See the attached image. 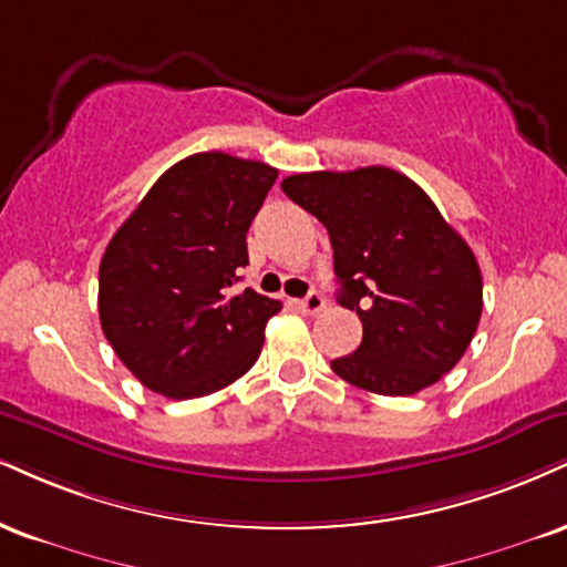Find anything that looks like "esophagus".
I'll return each mask as SVG.
<instances>
[{
	"mask_svg": "<svg viewBox=\"0 0 567 567\" xmlns=\"http://www.w3.org/2000/svg\"><path fill=\"white\" fill-rule=\"evenodd\" d=\"M298 309H301L303 313H319V311H324L327 309V301L322 296H319V292H309V296L306 298H301V301H298Z\"/></svg>",
	"mask_w": 567,
	"mask_h": 567,
	"instance_id": "esophagus-1",
	"label": "esophagus"
}]
</instances>
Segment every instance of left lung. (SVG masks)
<instances>
[{
	"instance_id": "left-lung-1",
	"label": "left lung",
	"mask_w": 567,
	"mask_h": 567,
	"mask_svg": "<svg viewBox=\"0 0 567 567\" xmlns=\"http://www.w3.org/2000/svg\"><path fill=\"white\" fill-rule=\"evenodd\" d=\"M282 193L324 224L338 301L364 327L332 372L380 395H414L452 372L478 330L483 279L422 187L367 166L288 176Z\"/></svg>"
}]
</instances>
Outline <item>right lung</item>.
Segmentation results:
<instances>
[{"mask_svg":"<svg viewBox=\"0 0 567 567\" xmlns=\"http://www.w3.org/2000/svg\"><path fill=\"white\" fill-rule=\"evenodd\" d=\"M277 168L227 153L174 163L100 261V324L128 372L166 399L221 391L256 364L282 303L245 288L250 221Z\"/></svg>","mask_w":567,"mask_h":567,"instance_id":"1","label":"right lung"}]
</instances>
